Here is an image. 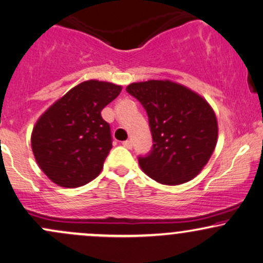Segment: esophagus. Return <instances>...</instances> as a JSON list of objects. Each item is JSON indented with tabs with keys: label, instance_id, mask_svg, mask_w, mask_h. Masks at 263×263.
Instances as JSON below:
<instances>
[{
	"label": "esophagus",
	"instance_id": "obj_1",
	"mask_svg": "<svg viewBox=\"0 0 263 263\" xmlns=\"http://www.w3.org/2000/svg\"><path fill=\"white\" fill-rule=\"evenodd\" d=\"M123 146L126 147V149H132V147H133L132 140H125V141H123Z\"/></svg>",
	"mask_w": 263,
	"mask_h": 263
}]
</instances>
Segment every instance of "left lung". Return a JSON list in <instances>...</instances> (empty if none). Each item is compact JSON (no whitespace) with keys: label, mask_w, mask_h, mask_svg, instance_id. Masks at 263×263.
Listing matches in <instances>:
<instances>
[{"label":"left lung","mask_w":263,"mask_h":263,"mask_svg":"<svg viewBox=\"0 0 263 263\" xmlns=\"http://www.w3.org/2000/svg\"><path fill=\"white\" fill-rule=\"evenodd\" d=\"M126 92L149 117L153 150L139 157L150 178L177 186L193 180L208 163L218 141V120L202 96L170 80L134 82Z\"/></svg>","instance_id":"1"}]
</instances>
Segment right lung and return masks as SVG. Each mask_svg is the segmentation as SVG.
I'll return each instance as SVG.
<instances>
[{"label": "right lung", "instance_id": "obj_1", "mask_svg": "<svg viewBox=\"0 0 263 263\" xmlns=\"http://www.w3.org/2000/svg\"><path fill=\"white\" fill-rule=\"evenodd\" d=\"M122 86L88 80L71 88L36 120L32 150L44 174L65 188L95 180L112 149L109 124L101 112L118 97Z\"/></svg>", "mask_w": 263, "mask_h": 263}]
</instances>
